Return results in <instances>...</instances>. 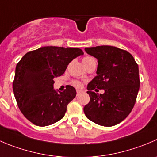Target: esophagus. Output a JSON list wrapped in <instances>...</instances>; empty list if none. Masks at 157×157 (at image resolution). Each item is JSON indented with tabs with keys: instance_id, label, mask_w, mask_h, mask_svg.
<instances>
[{
	"instance_id": "obj_1",
	"label": "esophagus",
	"mask_w": 157,
	"mask_h": 157,
	"mask_svg": "<svg viewBox=\"0 0 157 157\" xmlns=\"http://www.w3.org/2000/svg\"><path fill=\"white\" fill-rule=\"evenodd\" d=\"M81 92H82V90H77V95H79V94H80Z\"/></svg>"
}]
</instances>
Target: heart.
I'll use <instances>...</instances> for the list:
<instances>
[{
    "instance_id": "heart-1",
    "label": "heart",
    "mask_w": 157,
    "mask_h": 157,
    "mask_svg": "<svg viewBox=\"0 0 157 157\" xmlns=\"http://www.w3.org/2000/svg\"><path fill=\"white\" fill-rule=\"evenodd\" d=\"M92 59H94L93 57H85L83 59V63H86L87 61H89V60H92ZM73 85H74V86H76V87H80V86H81V83H80V82H79L78 80H74L73 81Z\"/></svg>"
}]
</instances>
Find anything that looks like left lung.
<instances>
[{
  "mask_svg": "<svg viewBox=\"0 0 157 157\" xmlns=\"http://www.w3.org/2000/svg\"><path fill=\"white\" fill-rule=\"evenodd\" d=\"M97 59V75L88 83L90 102L83 111L90 121L104 127L122 122L130 113L140 89L139 67L127 51L113 46L86 48ZM104 89L105 94L94 92Z\"/></svg>",
  "mask_w": 157,
  "mask_h": 157,
  "instance_id": "1",
  "label": "left lung"
}]
</instances>
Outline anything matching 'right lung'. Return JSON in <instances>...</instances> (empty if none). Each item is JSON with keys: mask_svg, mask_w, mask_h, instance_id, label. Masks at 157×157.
I'll list each match as a JSON object with an SVG mask.
<instances>
[{"mask_svg": "<svg viewBox=\"0 0 157 157\" xmlns=\"http://www.w3.org/2000/svg\"><path fill=\"white\" fill-rule=\"evenodd\" d=\"M83 54L80 48L43 47L27 52L18 62L13 94L20 110L32 124L46 127L64 117L77 92L70 85L63 92L55 90L54 78L61 76L70 62Z\"/></svg>", "mask_w": 157, "mask_h": 157, "instance_id": "add662e5", "label": "right lung"}]
</instances>
